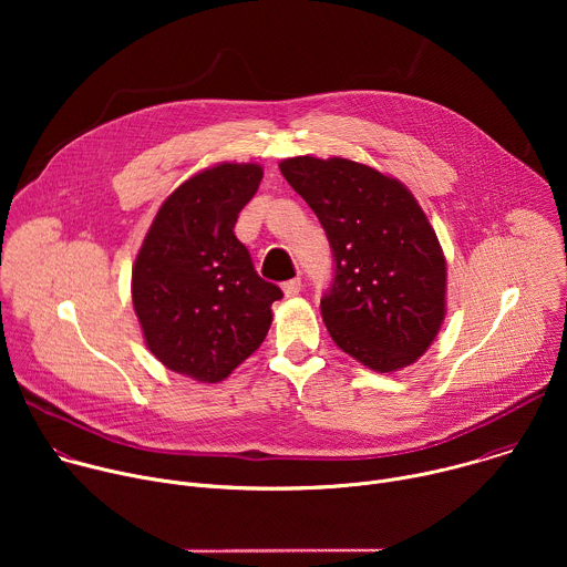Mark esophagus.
Listing matches in <instances>:
<instances>
[{"mask_svg": "<svg viewBox=\"0 0 567 567\" xmlns=\"http://www.w3.org/2000/svg\"><path fill=\"white\" fill-rule=\"evenodd\" d=\"M300 289H302L300 278H291V280H287V282L282 285V291H285L287 296H298V293H300Z\"/></svg>", "mask_w": 567, "mask_h": 567, "instance_id": "1", "label": "esophagus"}]
</instances>
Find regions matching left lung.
<instances>
[{"mask_svg":"<svg viewBox=\"0 0 567 567\" xmlns=\"http://www.w3.org/2000/svg\"><path fill=\"white\" fill-rule=\"evenodd\" d=\"M332 247L334 278L320 313L334 343L377 372L417 361L444 320L446 262L409 188L350 158L280 164Z\"/></svg>","mask_w":567,"mask_h":567,"instance_id":"left-lung-1","label":"left lung"}]
</instances>
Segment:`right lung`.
Here are the masks:
<instances>
[{
  "label": "right lung",
  "mask_w": 567,
  "mask_h": 567,
  "mask_svg": "<svg viewBox=\"0 0 567 567\" xmlns=\"http://www.w3.org/2000/svg\"><path fill=\"white\" fill-rule=\"evenodd\" d=\"M262 168L219 164L184 182L158 208L132 269V300L150 352L204 383L226 379L271 328L278 285L258 276L235 237Z\"/></svg>",
  "instance_id": "obj_1"
}]
</instances>
